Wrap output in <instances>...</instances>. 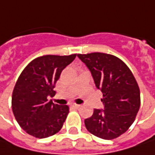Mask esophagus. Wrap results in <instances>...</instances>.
Here are the masks:
<instances>
[{"instance_id": "esophagus-1", "label": "esophagus", "mask_w": 155, "mask_h": 155, "mask_svg": "<svg viewBox=\"0 0 155 155\" xmlns=\"http://www.w3.org/2000/svg\"><path fill=\"white\" fill-rule=\"evenodd\" d=\"M71 107H72V108H74V109H78V108H80V105H79V104H71Z\"/></svg>"}]
</instances>
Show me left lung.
<instances>
[{
	"label": "left lung",
	"mask_w": 155,
	"mask_h": 155,
	"mask_svg": "<svg viewBox=\"0 0 155 155\" xmlns=\"http://www.w3.org/2000/svg\"><path fill=\"white\" fill-rule=\"evenodd\" d=\"M78 57L103 93L104 110L95 109L92 116L84 120L87 130L104 140L116 139L132 125L140 109L138 84L128 65L114 55L92 52Z\"/></svg>",
	"instance_id": "obj_1"
}]
</instances>
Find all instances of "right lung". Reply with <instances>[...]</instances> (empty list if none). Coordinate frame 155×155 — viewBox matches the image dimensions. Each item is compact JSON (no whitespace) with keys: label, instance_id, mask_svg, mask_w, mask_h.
<instances>
[{"label":"right lung","instance_id":"add662e5","mask_svg":"<svg viewBox=\"0 0 155 155\" xmlns=\"http://www.w3.org/2000/svg\"><path fill=\"white\" fill-rule=\"evenodd\" d=\"M68 56L45 55L34 58L22 71L12 95V110L21 128L36 138L57 134L69 113L67 105L48 101L62 71L75 59Z\"/></svg>","mask_w":155,"mask_h":155}]
</instances>
